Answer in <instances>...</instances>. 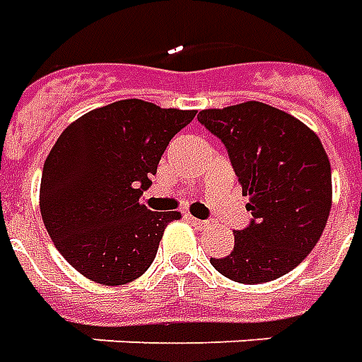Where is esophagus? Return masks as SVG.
Instances as JSON below:
<instances>
[{"label":"esophagus","mask_w":362,"mask_h":362,"mask_svg":"<svg viewBox=\"0 0 362 362\" xmlns=\"http://www.w3.org/2000/svg\"><path fill=\"white\" fill-rule=\"evenodd\" d=\"M187 218H189V222H191L197 230H206V228L210 226V222H206V220H199V218H194V216H187Z\"/></svg>","instance_id":"34e87169"}]
</instances>
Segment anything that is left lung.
Segmentation results:
<instances>
[{
	"label": "left lung",
	"instance_id": "left-lung-1",
	"mask_svg": "<svg viewBox=\"0 0 362 362\" xmlns=\"http://www.w3.org/2000/svg\"><path fill=\"white\" fill-rule=\"evenodd\" d=\"M199 122L224 144L250 197L251 222L234 232V250L210 257L235 283L275 281L314 250L332 209V168L306 124L259 101L199 112Z\"/></svg>",
	"mask_w": 362,
	"mask_h": 362
}]
</instances>
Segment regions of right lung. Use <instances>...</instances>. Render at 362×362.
Masks as SVG:
<instances>
[{
	"label": "right lung",
	"instance_id": "1",
	"mask_svg": "<svg viewBox=\"0 0 362 362\" xmlns=\"http://www.w3.org/2000/svg\"><path fill=\"white\" fill-rule=\"evenodd\" d=\"M194 111L124 99L64 130L40 181V214L54 245L81 275L124 284L144 275L179 212H153L140 197L171 138Z\"/></svg>",
	"mask_w": 362,
	"mask_h": 362
}]
</instances>
